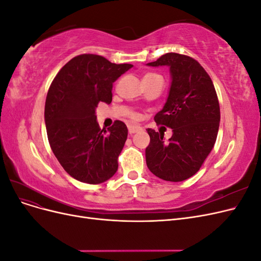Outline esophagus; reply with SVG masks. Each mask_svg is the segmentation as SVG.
I'll use <instances>...</instances> for the list:
<instances>
[{
  "label": "esophagus",
  "mask_w": 261,
  "mask_h": 261,
  "mask_svg": "<svg viewBox=\"0 0 261 261\" xmlns=\"http://www.w3.org/2000/svg\"><path fill=\"white\" fill-rule=\"evenodd\" d=\"M140 130V127H138V126H128V132H129V134L130 135H133V134H135V133H138Z\"/></svg>",
  "instance_id": "34e87169"
}]
</instances>
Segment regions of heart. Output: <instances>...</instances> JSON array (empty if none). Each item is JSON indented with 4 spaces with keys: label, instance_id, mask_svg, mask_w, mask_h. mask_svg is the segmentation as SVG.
Listing matches in <instances>:
<instances>
[{
    "label": "heart",
    "instance_id": "b5f03b06",
    "mask_svg": "<svg viewBox=\"0 0 261 261\" xmlns=\"http://www.w3.org/2000/svg\"><path fill=\"white\" fill-rule=\"evenodd\" d=\"M153 77H159V76H158L156 74H147L144 78H153ZM132 117H133V118H136L137 116H136L135 114H133V115H132Z\"/></svg>",
    "mask_w": 261,
    "mask_h": 261
}]
</instances>
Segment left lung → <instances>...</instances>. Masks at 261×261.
Here are the masks:
<instances>
[{
	"mask_svg": "<svg viewBox=\"0 0 261 261\" xmlns=\"http://www.w3.org/2000/svg\"><path fill=\"white\" fill-rule=\"evenodd\" d=\"M147 65L170 68L168 98L154 121L173 132L164 141L161 133L147 129V167L164 180H185L199 171L216 143L220 107L215 86L199 63L187 55L167 53Z\"/></svg>",
	"mask_w": 261,
	"mask_h": 261,
	"instance_id": "1",
	"label": "left lung"
}]
</instances>
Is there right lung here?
Segmentation results:
<instances>
[{
  "instance_id": "1",
  "label": "right lung",
  "mask_w": 261,
  "mask_h": 261,
  "mask_svg": "<svg viewBox=\"0 0 261 261\" xmlns=\"http://www.w3.org/2000/svg\"><path fill=\"white\" fill-rule=\"evenodd\" d=\"M132 67L82 54L67 62L50 86L44 122L51 149L63 169L83 183H103L117 171L128 129L121 121L101 129L96 109L100 101L111 103L113 83Z\"/></svg>"
}]
</instances>
